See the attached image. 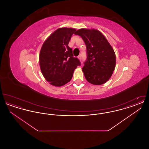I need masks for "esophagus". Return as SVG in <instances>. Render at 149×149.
Masks as SVG:
<instances>
[{
	"mask_svg": "<svg viewBox=\"0 0 149 149\" xmlns=\"http://www.w3.org/2000/svg\"><path fill=\"white\" fill-rule=\"evenodd\" d=\"M78 58H79L80 60L81 59V56H80V55H79V56H78Z\"/></svg>",
	"mask_w": 149,
	"mask_h": 149,
	"instance_id": "obj_1",
	"label": "esophagus"
}]
</instances>
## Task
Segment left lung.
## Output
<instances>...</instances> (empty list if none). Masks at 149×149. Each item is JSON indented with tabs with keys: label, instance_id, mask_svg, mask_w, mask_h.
Segmentation results:
<instances>
[{
	"label": "left lung",
	"instance_id": "left-lung-1",
	"mask_svg": "<svg viewBox=\"0 0 149 149\" xmlns=\"http://www.w3.org/2000/svg\"><path fill=\"white\" fill-rule=\"evenodd\" d=\"M75 34L81 36L86 45L87 58L82 69L85 79L94 85L106 83L116 66L113 48L98 30L79 29Z\"/></svg>",
	"mask_w": 149,
	"mask_h": 149
}]
</instances>
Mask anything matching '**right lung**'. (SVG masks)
I'll use <instances>...</instances> for the list:
<instances>
[{
	"label": "right lung",
	"mask_w": 149,
	"mask_h": 149,
	"mask_svg": "<svg viewBox=\"0 0 149 149\" xmlns=\"http://www.w3.org/2000/svg\"><path fill=\"white\" fill-rule=\"evenodd\" d=\"M76 29L60 28L54 32L43 43L39 61L41 70L50 84L61 86L69 82L80 62L73 56L68 46Z\"/></svg>",
	"instance_id": "right-lung-1"
}]
</instances>
